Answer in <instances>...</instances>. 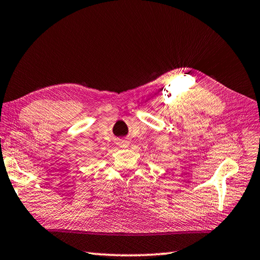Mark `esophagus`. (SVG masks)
<instances>
[{
	"label": "esophagus",
	"instance_id": "1",
	"mask_svg": "<svg viewBox=\"0 0 260 260\" xmlns=\"http://www.w3.org/2000/svg\"><path fill=\"white\" fill-rule=\"evenodd\" d=\"M119 146L127 147V146H128V142H127V141H120L119 142Z\"/></svg>",
	"mask_w": 260,
	"mask_h": 260
}]
</instances>
